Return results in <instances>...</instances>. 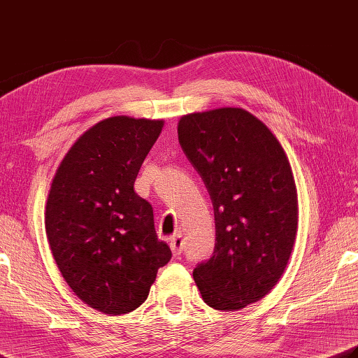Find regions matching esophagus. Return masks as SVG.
Instances as JSON below:
<instances>
[{"label": "esophagus", "instance_id": "1", "mask_svg": "<svg viewBox=\"0 0 358 358\" xmlns=\"http://www.w3.org/2000/svg\"><path fill=\"white\" fill-rule=\"evenodd\" d=\"M169 245H171V250L175 256H178L181 251H183V239H181L180 234L172 236L169 239Z\"/></svg>", "mask_w": 358, "mask_h": 358}]
</instances>
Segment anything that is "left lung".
I'll use <instances>...</instances> for the list:
<instances>
[{"instance_id":"8db88e82","label":"left lung","mask_w":358,"mask_h":358,"mask_svg":"<svg viewBox=\"0 0 358 358\" xmlns=\"http://www.w3.org/2000/svg\"><path fill=\"white\" fill-rule=\"evenodd\" d=\"M178 141L214 206V253L194 268L195 284L213 309H243L278 284L296 239L289 158L267 125L243 108L181 116Z\"/></svg>"}]
</instances>
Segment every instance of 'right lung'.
Listing matches in <instances>:
<instances>
[{"label":"right lung","mask_w":358,"mask_h":358,"mask_svg":"<svg viewBox=\"0 0 358 358\" xmlns=\"http://www.w3.org/2000/svg\"><path fill=\"white\" fill-rule=\"evenodd\" d=\"M164 121L113 116L73 144L48 194L45 227L55 264L83 303L105 315L135 310L172 251L153 208L133 189Z\"/></svg>","instance_id":"obj_1"}]
</instances>
